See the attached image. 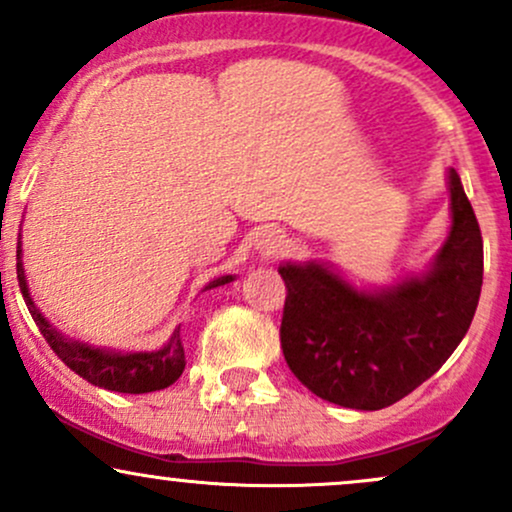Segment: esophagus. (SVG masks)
Masks as SVG:
<instances>
[{
    "label": "esophagus",
    "mask_w": 512,
    "mask_h": 512,
    "mask_svg": "<svg viewBox=\"0 0 512 512\" xmlns=\"http://www.w3.org/2000/svg\"><path fill=\"white\" fill-rule=\"evenodd\" d=\"M281 248H284V236L279 231H274V228H264L260 236H257V250L262 255L274 257L276 252H281Z\"/></svg>",
    "instance_id": "esophagus-1"
}]
</instances>
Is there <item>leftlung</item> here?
<instances>
[{
  "label": "left lung",
  "instance_id": "8db88e82",
  "mask_svg": "<svg viewBox=\"0 0 512 512\" xmlns=\"http://www.w3.org/2000/svg\"><path fill=\"white\" fill-rule=\"evenodd\" d=\"M452 226L426 274L358 291L317 262L281 264L286 284L281 349L291 373L339 407L385 409L448 361L477 313L484 243L450 168Z\"/></svg>",
  "mask_w": 512,
  "mask_h": 512
}]
</instances>
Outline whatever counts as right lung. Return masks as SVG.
I'll return each mask as SVG.
<instances>
[{"label":"right lung","mask_w":512,"mask_h":512,"mask_svg":"<svg viewBox=\"0 0 512 512\" xmlns=\"http://www.w3.org/2000/svg\"><path fill=\"white\" fill-rule=\"evenodd\" d=\"M16 276H19V289L23 293L28 310H31L35 325H38L40 334L50 349L62 358L64 366H69L76 375L88 380L91 385L103 387V390L125 392V395H144V392H156L163 387L173 385L185 370V349H182L180 327L170 334V339L161 349L156 351H113V349H96L84 342H74L60 334L55 327L40 315V310L33 305L31 293H28L26 276H23V262H21V238L19 250H16ZM233 281V274L219 276V279L209 281L204 286L207 289H216V286L228 284Z\"/></svg>","instance_id":"1"}]
</instances>
